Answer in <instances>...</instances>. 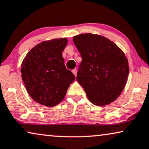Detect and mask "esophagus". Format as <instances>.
<instances>
[{"label":"esophagus","mask_w":149,"mask_h":149,"mask_svg":"<svg viewBox=\"0 0 149 149\" xmlns=\"http://www.w3.org/2000/svg\"><path fill=\"white\" fill-rule=\"evenodd\" d=\"M72 72L73 74H74V76H75V77H77V69H74V70H72Z\"/></svg>","instance_id":"34e87169"}]
</instances>
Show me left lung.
Returning <instances> with one entry per match:
<instances>
[{"instance_id": "8db88e82", "label": "left lung", "mask_w": 149, "mask_h": 149, "mask_svg": "<svg viewBox=\"0 0 149 149\" xmlns=\"http://www.w3.org/2000/svg\"><path fill=\"white\" fill-rule=\"evenodd\" d=\"M73 42L82 58L77 80L89 100L99 106L112 103L128 79V61L124 53L115 43L97 34H79Z\"/></svg>"}]
</instances>
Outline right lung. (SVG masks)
<instances>
[{
    "label": "right lung",
    "instance_id": "1",
    "mask_svg": "<svg viewBox=\"0 0 149 149\" xmlns=\"http://www.w3.org/2000/svg\"><path fill=\"white\" fill-rule=\"evenodd\" d=\"M66 38L44 41L27 54L21 64V77L29 96L41 105L54 107L64 100L75 77L66 69L62 51Z\"/></svg>",
    "mask_w": 149,
    "mask_h": 149
}]
</instances>
